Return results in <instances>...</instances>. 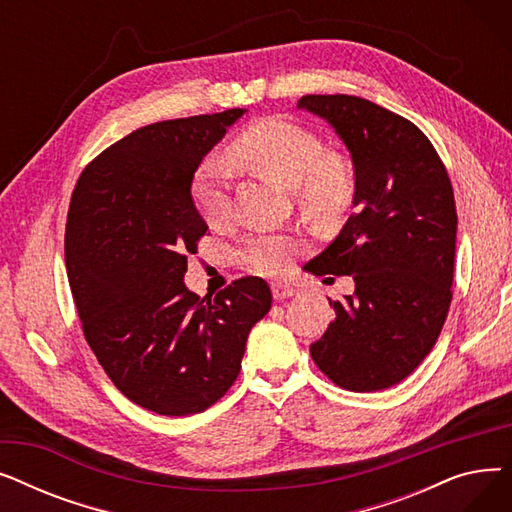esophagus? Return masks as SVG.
Returning <instances> with one entry per match:
<instances>
[{
  "label": "esophagus",
  "mask_w": 512,
  "mask_h": 512,
  "mask_svg": "<svg viewBox=\"0 0 512 512\" xmlns=\"http://www.w3.org/2000/svg\"><path fill=\"white\" fill-rule=\"evenodd\" d=\"M272 292H274V299L282 301V299H290L297 294V288L286 284V282H272Z\"/></svg>",
  "instance_id": "esophagus-1"
}]
</instances>
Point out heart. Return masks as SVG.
<instances>
[{
	"instance_id": "b5f03b06",
	"label": "heart",
	"mask_w": 512,
	"mask_h": 512,
	"mask_svg": "<svg viewBox=\"0 0 512 512\" xmlns=\"http://www.w3.org/2000/svg\"><path fill=\"white\" fill-rule=\"evenodd\" d=\"M238 164L272 178L292 191L303 215L334 220L355 197V168L342 151L324 149L319 134L286 118H265L242 130L230 145ZM193 199L209 226H224L232 213L228 172L205 161L193 176ZM297 242L286 234L261 232L240 247V259L259 274H282Z\"/></svg>"
}]
</instances>
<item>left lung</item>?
Wrapping results in <instances>:
<instances>
[{"mask_svg":"<svg viewBox=\"0 0 512 512\" xmlns=\"http://www.w3.org/2000/svg\"><path fill=\"white\" fill-rule=\"evenodd\" d=\"M299 110L336 130L355 168V213L305 265L315 276H353L355 292L330 301L336 317L309 351L336 386L386 390L429 355L448 315L456 247L452 184L425 134L378 103L305 95Z\"/></svg>","mask_w":512,"mask_h":512,"instance_id":"obj_1","label":"left lung"}]
</instances>
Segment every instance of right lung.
I'll return each instance as SVG.
<instances>
[{
    "label": "right lung",
    "instance_id": "1",
    "mask_svg": "<svg viewBox=\"0 0 512 512\" xmlns=\"http://www.w3.org/2000/svg\"><path fill=\"white\" fill-rule=\"evenodd\" d=\"M247 110L149 124L80 174L66 220V272L83 332L114 386L166 417L195 415L234 384L251 328L270 311L261 278L215 297L184 284L207 224L191 184Z\"/></svg>",
    "mask_w": 512,
    "mask_h": 512
}]
</instances>
